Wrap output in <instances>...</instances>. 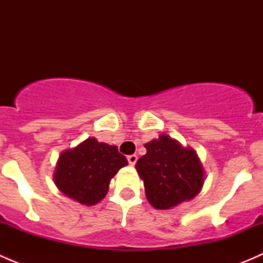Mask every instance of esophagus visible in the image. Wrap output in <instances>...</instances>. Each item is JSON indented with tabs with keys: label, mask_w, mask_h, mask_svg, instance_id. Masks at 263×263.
Segmentation results:
<instances>
[{
	"label": "esophagus",
	"mask_w": 263,
	"mask_h": 263,
	"mask_svg": "<svg viewBox=\"0 0 263 263\" xmlns=\"http://www.w3.org/2000/svg\"><path fill=\"white\" fill-rule=\"evenodd\" d=\"M127 160H128V163H129V165H135V164H136V161H137V155H129V156H127Z\"/></svg>",
	"instance_id": "esophagus-1"
}]
</instances>
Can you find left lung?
I'll use <instances>...</instances> for the list:
<instances>
[{
	"mask_svg": "<svg viewBox=\"0 0 263 263\" xmlns=\"http://www.w3.org/2000/svg\"><path fill=\"white\" fill-rule=\"evenodd\" d=\"M146 154L137 160L136 171L144 182L145 195L158 210H171L201 192L205 169L192 147L161 134L145 144Z\"/></svg>",
	"mask_w": 263,
	"mask_h": 263,
	"instance_id": "1",
	"label": "left lung"
}]
</instances>
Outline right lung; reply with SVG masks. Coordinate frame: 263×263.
Instances as JSON below:
<instances>
[{"label": "right lung", "instance_id": "obj_1", "mask_svg": "<svg viewBox=\"0 0 263 263\" xmlns=\"http://www.w3.org/2000/svg\"><path fill=\"white\" fill-rule=\"evenodd\" d=\"M127 164L126 156L115 145L89 137L61 153L53 182L65 196L81 205L92 206L107 196L110 179Z\"/></svg>", "mask_w": 263, "mask_h": 263}]
</instances>
